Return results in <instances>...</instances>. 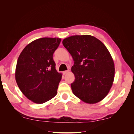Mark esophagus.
Here are the masks:
<instances>
[{
	"mask_svg": "<svg viewBox=\"0 0 134 134\" xmlns=\"http://www.w3.org/2000/svg\"><path fill=\"white\" fill-rule=\"evenodd\" d=\"M69 72V70H67V71H65L63 72V75H65V74H66L68 73Z\"/></svg>",
	"mask_w": 134,
	"mask_h": 134,
	"instance_id": "1",
	"label": "esophagus"
}]
</instances>
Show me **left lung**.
Returning a JSON list of instances; mask_svg holds the SVG:
<instances>
[{
    "instance_id": "1",
    "label": "left lung",
    "mask_w": 134,
    "mask_h": 134,
    "mask_svg": "<svg viewBox=\"0 0 134 134\" xmlns=\"http://www.w3.org/2000/svg\"><path fill=\"white\" fill-rule=\"evenodd\" d=\"M62 43L74 61L71 71L75 81L71 85L74 94L88 104L100 101L114 79V63L107 47L91 35L70 36Z\"/></svg>"
}]
</instances>
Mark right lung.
<instances>
[{
    "instance_id": "right-lung-1",
    "label": "right lung",
    "mask_w": 134,
    "mask_h": 134,
    "mask_svg": "<svg viewBox=\"0 0 134 134\" xmlns=\"http://www.w3.org/2000/svg\"><path fill=\"white\" fill-rule=\"evenodd\" d=\"M61 39L42 37L32 42L19 56L15 78L26 97L36 104L48 101L57 94L62 74L56 70L53 55Z\"/></svg>"
}]
</instances>
